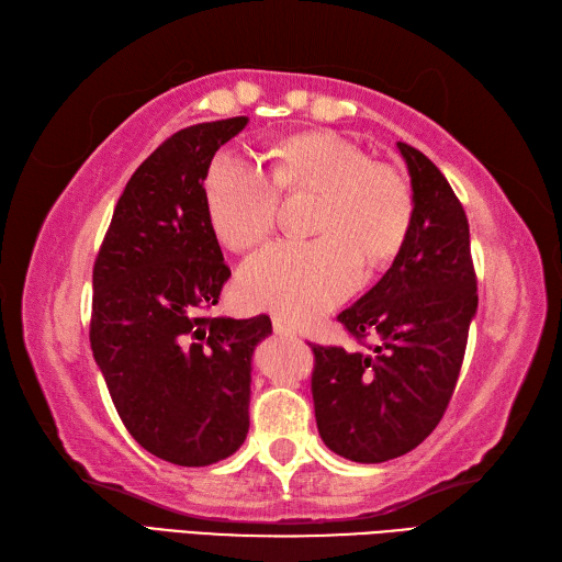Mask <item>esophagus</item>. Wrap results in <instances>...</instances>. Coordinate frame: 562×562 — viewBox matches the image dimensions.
I'll return each mask as SVG.
<instances>
[{"instance_id": "esophagus-1", "label": "esophagus", "mask_w": 562, "mask_h": 562, "mask_svg": "<svg viewBox=\"0 0 562 562\" xmlns=\"http://www.w3.org/2000/svg\"><path fill=\"white\" fill-rule=\"evenodd\" d=\"M271 324H273V334H279V336H289V338H293V336H295V328H291V326L285 324L281 317H273V319H271Z\"/></svg>"}]
</instances>
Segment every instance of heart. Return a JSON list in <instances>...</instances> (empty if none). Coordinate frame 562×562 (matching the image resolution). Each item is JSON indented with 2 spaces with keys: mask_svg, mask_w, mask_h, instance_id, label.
I'll use <instances>...</instances> for the list:
<instances>
[{
  "mask_svg": "<svg viewBox=\"0 0 562 562\" xmlns=\"http://www.w3.org/2000/svg\"><path fill=\"white\" fill-rule=\"evenodd\" d=\"M279 188L319 193L312 243H273L240 267L238 291L252 307L291 324H312L358 289L369 269L401 252L415 200L391 164L369 161L362 147L334 131L283 140L269 171L240 153H218L204 176L214 234L236 250L265 240L277 224Z\"/></svg>",
  "mask_w": 562,
  "mask_h": 562,
  "instance_id": "1",
  "label": "heart"
}]
</instances>
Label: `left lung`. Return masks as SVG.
<instances>
[{"label": "left lung", "instance_id": "1", "mask_svg": "<svg viewBox=\"0 0 562 562\" xmlns=\"http://www.w3.org/2000/svg\"><path fill=\"white\" fill-rule=\"evenodd\" d=\"M415 214L391 269L338 314L352 336L376 334L369 352L314 346L312 398L322 441L352 462H386L417 448L441 422L476 314L470 224L436 164L395 145Z\"/></svg>", "mask_w": 562, "mask_h": 562}]
</instances>
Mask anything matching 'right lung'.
<instances>
[{"label":"right lung","instance_id":"obj_1","mask_svg":"<svg viewBox=\"0 0 562 562\" xmlns=\"http://www.w3.org/2000/svg\"><path fill=\"white\" fill-rule=\"evenodd\" d=\"M248 116L173 133L131 176L92 269V358L121 422L181 468L234 456L250 429L255 348L271 319L207 317L231 269L202 181Z\"/></svg>","mask_w":562,"mask_h":562}]
</instances>
